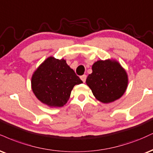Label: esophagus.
<instances>
[{"instance_id":"34e87169","label":"esophagus","mask_w":153,"mask_h":153,"mask_svg":"<svg viewBox=\"0 0 153 153\" xmlns=\"http://www.w3.org/2000/svg\"><path fill=\"white\" fill-rule=\"evenodd\" d=\"M86 78H87V76H86L85 75H82L81 77H80V79H81L82 82H85V80H86Z\"/></svg>"}]
</instances>
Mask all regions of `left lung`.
Masks as SVG:
<instances>
[{
	"mask_svg": "<svg viewBox=\"0 0 153 153\" xmlns=\"http://www.w3.org/2000/svg\"><path fill=\"white\" fill-rule=\"evenodd\" d=\"M86 84L95 98L102 103L114 102L123 96L128 85L127 72L114 59L97 60L92 66Z\"/></svg>",
	"mask_w": 153,
	"mask_h": 153,
	"instance_id": "1",
	"label": "left lung"
}]
</instances>
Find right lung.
<instances>
[{"label":"right lung","mask_w":153,"mask_h":153,"mask_svg":"<svg viewBox=\"0 0 153 153\" xmlns=\"http://www.w3.org/2000/svg\"><path fill=\"white\" fill-rule=\"evenodd\" d=\"M82 82L65 59L50 56L33 73L31 88L43 104L50 108H60L67 103L75 85Z\"/></svg>","instance_id":"obj_1"}]
</instances>
